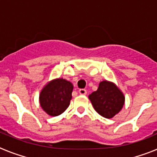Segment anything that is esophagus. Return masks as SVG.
<instances>
[{
    "label": "esophagus",
    "mask_w": 157,
    "mask_h": 157,
    "mask_svg": "<svg viewBox=\"0 0 157 157\" xmlns=\"http://www.w3.org/2000/svg\"><path fill=\"white\" fill-rule=\"evenodd\" d=\"M78 93H79L81 95H86V90H85V89H80L79 90H78Z\"/></svg>",
    "instance_id": "obj_1"
}]
</instances>
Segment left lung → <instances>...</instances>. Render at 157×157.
Masks as SVG:
<instances>
[{"label": "left lung", "instance_id": "1", "mask_svg": "<svg viewBox=\"0 0 157 157\" xmlns=\"http://www.w3.org/2000/svg\"><path fill=\"white\" fill-rule=\"evenodd\" d=\"M89 98L98 114L110 119L121 110L125 98L115 84L108 81L100 82L98 90L90 94Z\"/></svg>", "mask_w": 157, "mask_h": 157}]
</instances>
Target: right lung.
I'll return each instance as SVG.
<instances>
[{
    "instance_id": "1",
    "label": "right lung",
    "mask_w": 157,
    "mask_h": 157,
    "mask_svg": "<svg viewBox=\"0 0 157 157\" xmlns=\"http://www.w3.org/2000/svg\"><path fill=\"white\" fill-rule=\"evenodd\" d=\"M73 85L63 78L51 81L40 94V105L43 110L51 116L62 114L70 105Z\"/></svg>"
}]
</instances>
